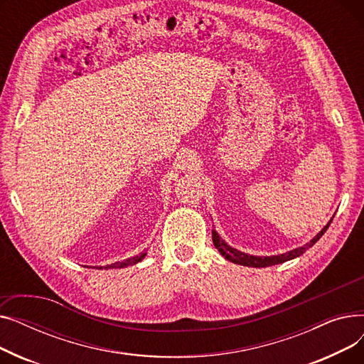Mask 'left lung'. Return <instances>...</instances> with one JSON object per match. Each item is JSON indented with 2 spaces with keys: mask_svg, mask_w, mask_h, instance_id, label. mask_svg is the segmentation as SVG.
Listing matches in <instances>:
<instances>
[{
  "mask_svg": "<svg viewBox=\"0 0 364 364\" xmlns=\"http://www.w3.org/2000/svg\"><path fill=\"white\" fill-rule=\"evenodd\" d=\"M332 220H333V218H332ZM332 220L321 228V232H318V235H317L314 239L310 240V243L304 245V246H301V247H296V250L289 251V252H286V254H282V255L255 257V255L243 254V252L235 250V247H232L230 245H227V243L218 236V233H217L215 230H213V242H214V246L217 247V250L220 251V254H221L225 259L232 261V262H235V264H240V265H246V267H258V269H259V267L276 265V264H280V262H284V261H289V259H294V258L302 255L305 251L309 250V247H311V246L324 235V232H326L328 228H329Z\"/></svg>",
  "mask_w": 364,
  "mask_h": 364,
  "instance_id": "obj_1",
  "label": "left lung"
}]
</instances>
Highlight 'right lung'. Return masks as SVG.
<instances>
[{
  "label": "right lung",
  "mask_w": 364,
  "mask_h": 364,
  "mask_svg": "<svg viewBox=\"0 0 364 364\" xmlns=\"http://www.w3.org/2000/svg\"><path fill=\"white\" fill-rule=\"evenodd\" d=\"M144 257H146V252H141L140 255L134 257V258H128V259H125V261H122V262H114V264H110V265H107V267H106V269H122V267H128V265H132V264H137V262H140ZM100 269H102V267H100Z\"/></svg>",
  "instance_id": "obj_1"
}]
</instances>
